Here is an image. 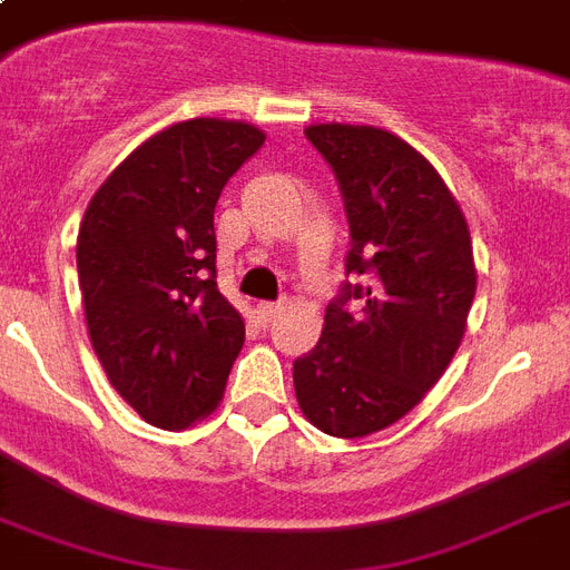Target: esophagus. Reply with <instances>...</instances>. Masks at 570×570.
I'll list each match as a JSON object with an SVG mask.
<instances>
[{
    "label": "esophagus",
    "mask_w": 570,
    "mask_h": 570,
    "mask_svg": "<svg viewBox=\"0 0 570 570\" xmlns=\"http://www.w3.org/2000/svg\"><path fill=\"white\" fill-rule=\"evenodd\" d=\"M281 311H284V304L281 302H259L257 304V316L263 322H272L275 316H281Z\"/></svg>",
    "instance_id": "1"
}]
</instances>
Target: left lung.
Listing matches in <instances>:
<instances>
[{
    "label": "left lung",
    "instance_id": "8db88e82",
    "mask_svg": "<svg viewBox=\"0 0 570 570\" xmlns=\"http://www.w3.org/2000/svg\"><path fill=\"white\" fill-rule=\"evenodd\" d=\"M337 177L352 248L325 328L293 364L295 399L316 429L366 438L411 411L459 352L476 295L459 200L432 163L379 127L304 129Z\"/></svg>",
    "mask_w": 570,
    "mask_h": 570
}]
</instances>
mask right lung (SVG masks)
Masks as SVG:
<instances>
[{"instance_id":"obj_1","label":"right lung","mask_w":570,"mask_h":570,"mask_svg":"<svg viewBox=\"0 0 570 570\" xmlns=\"http://www.w3.org/2000/svg\"><path fill=\"white\" fill-rule=\"evenodd\" d=\"M263 141L245 120H180L138 145L85 209L76 268L91 346L156 429L215 411L245 343L215 284L213 215Z\"/></svg>"}]
</instances>
